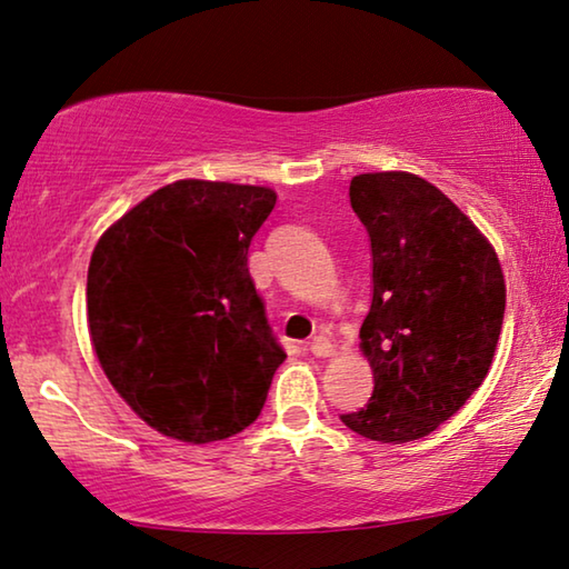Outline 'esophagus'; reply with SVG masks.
<instances>
[{
  "label": "esophagus",
  "mask_w": 569,
  "mask_h": 569,
  "mask_svg": "<svg viewBox=\"0 0 569 569\" xmlns=\"http://www.w3.org/2000/svg\"><path fill=\"white\" fill-rule=\"evenodd\" d=\"M310 353L326 358V356H333L336 348H333V343H330L326 336H318V338L310 340Z\"/></svg>",
  "instance_id": "esophagus-1"
}]
</instances>
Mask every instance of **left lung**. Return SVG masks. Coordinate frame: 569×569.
I'll list each match as a JSON object with an SVG mask.
<instances>
[{
  "label": "left lung",
  "mask_w": 569,
  "mask_h": 569,
  "mask_svg": "<svg viewBox=\"0 0 569 569\" xmlns=\"http://www.w3.org/2000/svg\"><path fill=\"white\" fill-rule=\"evenodd\" d=\"M348 196L371 239L361 351L373 395L340 422L376 442H412L456 415L491 369L503 272L476 223L412 172L356 174Z\"/></svg>",
  "instance_id": "left-lung-1"
}]
</instances>
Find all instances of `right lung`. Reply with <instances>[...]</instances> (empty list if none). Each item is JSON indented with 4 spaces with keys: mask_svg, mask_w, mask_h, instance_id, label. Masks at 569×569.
<instances>
[{
    "mask_svg": "<svg viewBox=\"0 0 569 569\" xmlns=\"http://www.w3.org/2000/svg\"><path fill=\"white\" fill-rule=\"evenodd\" d=\"M274 190L170 182L96 243L86 310L111 387L157 432L226 440L259 417L287 353L249 274Z\"/></svg>",
    "mask_w": 569,
    "mask_h": 569,
    "instance_id": "obj_1",
    "label": "right lung"
}]
</instances>
